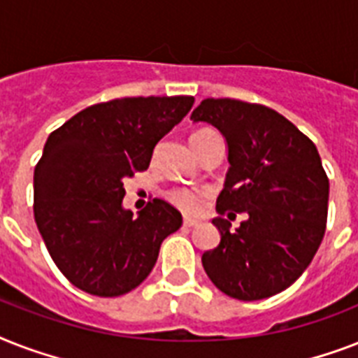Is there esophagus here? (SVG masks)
<instances>
[{
  "mask_svg": "<svg viewBox=\"0 0 358 358\" xmlns=\"http://www.w3.org/2000/svg\"><path fill=\"white\" fill-rule=\"evenodd\" d=\"M201 223L199 219H193V217H184V227H196V224Z\"/></svg>",
  "mask_w": 358,
  "mask_h": 358,
  "instance_id": "obj_1",
  "label": "esophagus"
}]
</instances>
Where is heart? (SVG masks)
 I'll return each mask as SVG.
<instances>
[{
  "mask_svg": "<svg viewBox=\"0 0 358 358\" xmlns=\"http://www.w3.org/2000/svg\"><path fill=\"white\" fill-rule=\"evenodd\" d=\"M171 201L187 213H196L202 210V204H204V195L201 191L187 189V187H180V189H174L171 193Z\"/></svg>",
  "mask_w": 358,
  "mask_h": 358,
  "instance_id": "obj_1",
  "label": "heart"
}]
</instances>
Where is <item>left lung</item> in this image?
I'll use <instances>...</instances> for the list:
<instances>
[{
  "label": "left lung",
  "mask_w": 358,
  "mask_h": 358,
  "mask_svg": "<svg viewBox=\"0 0 358 358\" xmlns=\"http://www.w3.org/2000/svg\"><path fill=\"white\" fill-rule=\"evenodd\" d=\"M191 120L221 131L230 165L212 219L221 241L202 255L204 271L234 299L280 294L310 266L325 234L329 178L316 145L277 111L230 98L202 100ZM232 211L248 213L236 231Z\"/></svg>",
  "instance_id": "left-lung-1"
}]
</instances>
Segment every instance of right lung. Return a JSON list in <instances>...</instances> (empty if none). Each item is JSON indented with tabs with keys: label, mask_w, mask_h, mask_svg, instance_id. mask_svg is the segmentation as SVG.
Instances as JSON below:
<instances>
[{
	"label": "right lung",
	"mask_w": 358,
	"mask_h": 358,
	"mask_svg": "<svg viewBox=\"0 0 358 358\" xmlns=\"http://www.w3.org/2000/svg\"><path fill=\"white\" fill-rule=\"evenodd\" d=\"M193 96L120 98L83 109L50 134L35 167V221L48 252L76 288L119 297L156 266L182 213L154 199L122 206L124 180L146 171L162 137L193 108Z\"/></svg>",
	"instance_id": "1"
}]
</instances>
